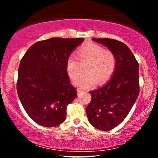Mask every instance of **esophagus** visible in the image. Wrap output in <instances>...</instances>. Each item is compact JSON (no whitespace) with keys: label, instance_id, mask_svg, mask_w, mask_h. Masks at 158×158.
Listing matches in <instances>:
<instances>
[{"label":"esophagus","instance_id":"esophagus-1","mask_svg":"<svg viewBox=\"0 0 158 158\" xmlns=\"http://www.w3.org/2000/svg\"><path fill=\"white\" fill-rule=\"evenodd\" d=\"M84 92L82 91V90H80L79 89L77 90V95H81V94H84Z\"/></svg>","mask_w":158,"mask_h":158}]
</instances>
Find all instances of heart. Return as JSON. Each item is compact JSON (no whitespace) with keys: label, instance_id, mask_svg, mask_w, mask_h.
<instances>
[{"label":"heart","instance_id":"b5f03b06","mask_svg":"<svg viewBox=\"0 0 158 158\" xmlns=\"http://www.w3.org/2000/svg\"><path fill=\"white\" fill-rule=\"evenodd\" d=\"M78 55L81 61L89 60L85 73L81 74L74 85L81 89H87L96 84H104L113 75L116 67V58L111 51L105 50L100 45L89 43L79 48ZM66 71L69 78L75 80L81 73V65L75 56L72 54L67 59Z\"/></svg>","mask_w":158,"mask_h":158}]
</instances>
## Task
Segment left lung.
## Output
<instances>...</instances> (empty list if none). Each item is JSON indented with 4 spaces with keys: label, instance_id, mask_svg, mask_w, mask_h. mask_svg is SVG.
<instances>
[{
    "label": "left lung",
    "instance_id": "1",
    "mask_svg": "<svg viewBox=\"0 0 158 158\" xmlns=\"http://www.w3.org/2000/svg\"><path fill=\"white\" fill-rule=\"evenodd\" d=\"M108 48L116 58L110 80L102 87L90 91L91 102L86 107L87 118L93 127L109 131L123 121L139 93V63L126 44L109 38H93Z\"/></svg>",
    "mask_w": 158,
    "mask_h": 158
}]
</instances>
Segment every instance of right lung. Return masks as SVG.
I'll return each instance as SVG.
<instances>
[{"label": "right lung", "instance_id": "right-lung-1", "mask_svg": "<svg viewBox=\"0 0 158 158\" xmlns=\"http://www.w3.org/2000/svg\"><path fill=\"white\" fill-rule=\"evenodd\" d=\"M84 40L52 37L37 42L21 60L18 96L36 123L55 127L65 121L67 106L77 98L66 71L67 59Z\"/></svg>", "mask_w": 158, "mask_h": 158}]
</instances>
